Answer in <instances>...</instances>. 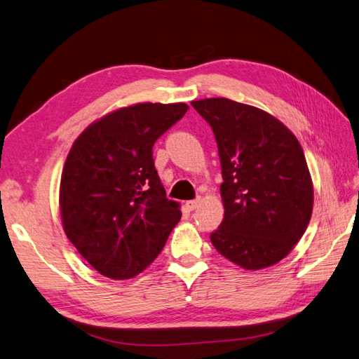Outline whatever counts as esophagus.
I'll return each instance as SVG.
<instances>
[{"mask_svg": "<svg viewBox=\"0 0 359 359\" xmlns=\"http://www.w3.org/2000/svg\"><path fill=\"white\" fill-rule=\"evenodd\" d=\"M200 204H201V200H200V198H198V200L187 201L186 207H187V210H195V209H198V205H200Z\"/></svg>", "mask_w": 359, "mask_h": 359, "instance_id": "esophagus-1", "label": "esophagus"}]
</instances>
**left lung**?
<instances>
[{"mask_svg":"<svg viewBox=\"0 0 359 359\" xmlns=\"http://www.w3.org/2000/svg\"><path fill=\"white\" fill-rule=\"evenodd\" d=\"M210 124L222 167L224 219L210 241L245 270L276 264L304 235L313 182L297 137L266 110L229 98L192 101Z\"/></svg>","mask_w":359,"mask_h":359,"instance_id":"left-lung-1","label":"left lung"}]
</instances>
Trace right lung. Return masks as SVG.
Wrapping results in <instances>:
<instances>
[{
  "mask_svg": "<svg viewBox=\"0 0 359 359\" xmlns=\"http://www.w3.org/2000/svg\"><path fill=\"white\" fill-rule=\"evenodd\" d=\"M186 102H138L89 124L72 144L60 182L65 233L112 280L150 266L181 219L155 169V141L184 116Z\"/></svg>",
  "mask_w": 359,
  "mask_h": 359,
  "instance_id": "1",
  "label": "right lung"
}]
</instances>
